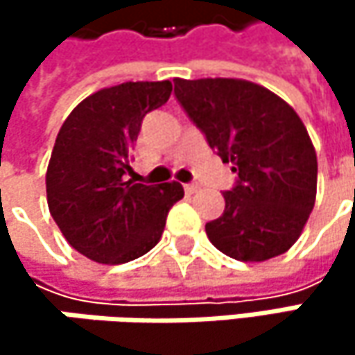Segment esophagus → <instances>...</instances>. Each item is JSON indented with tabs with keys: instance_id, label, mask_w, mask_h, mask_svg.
I'll return each instance as SVG.
<instances>
[{
	"instance_id": "1",
	"label": "esophagus",
	"mask_w": 355,
	"mask_h": 355,
	"mask_svg": "<svg viewBox=\"0 0 355 355\" xmlns=\"http://www.w3.org/2000/svg\"><path fill=\"white\" fill-rule=\"evenodd\" d=\"M197 189H199V184H195V182H189V184H184V193H189V195H191V193H195Z\"/></svg>"
}]
</instances>
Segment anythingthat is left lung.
I'll return each mask as SVG.
<instances>
[{
    "mask_svg": "<svg viewBox=\"0 0 355 355\" xmlns=\"http://www.w3.org/2000/svg\"><path fill=\"white\" fill-rule=\"evenodd\" d=\"M177 101L239 180L224 214L205 224L224 254L261 263L292 247L315 207L317 152L296 110L236 78H175Z\"/></svg>",
    "mask_w": 355,
    "mask_h": 355,
    "instance_id": "obj_1",
    "label": "left lung"
}]
</instances>
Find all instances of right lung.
<instances>
[{"label": "right lung", "instance_id": "obj_1", "mask_svg": "<svg viewBox=\"0 0 355 355\" xmlns=\"http://www.w3.org/2000/svg\"><path fill=\"white\" fill-rule=\"evenodd\" d=\"M171 92L168 80L103 88L73 108L57 133L46 168L49 211L65 241L96 263H127L156 247L168 209L184 195L177 180L127 178L144 116L166 105Z\"/></svg>", "mask_w": 355, "mask_h": 355}]
</instances>
